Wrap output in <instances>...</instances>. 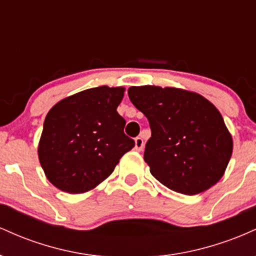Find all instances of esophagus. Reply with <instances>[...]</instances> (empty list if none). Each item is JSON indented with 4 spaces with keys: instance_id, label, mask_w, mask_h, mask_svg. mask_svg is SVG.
Segmentation results:
<instances>
[{
    "instance_id": "obj_1",
    "label": "esophagus",
    "mask_w": 256,
    "mask_h": 256,
    "mask_svg": "<svg viewBox=\"0 0 256 256\" xmlns=\"http://www.w3.org/2000/svg\"><path fill=\"white\" fill-rule=\"evenodd\" d=\"M134 148H136V150L138 152H140L144 148V140H143L142 137H137L136 140H134Z\"/></svg>"
}]
</instances>
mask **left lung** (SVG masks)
<instances>
[{
  "label": "left lung",
  "instance_id": "1",
  "mask_svg": "<svg viewBox=\"0 0 256 256\" xmlns=\"http://www.w3.org/2000/svg\"><path fill=\"white\" fill-rule=\"evenodd\" d=\"M128 98L149 122L144 161L168 189L196 195L224 174L232 137L222 114L198 94L152 85L131 86Z\"/></svg>",
  "mask_w": 256,
  "mask_h": 256
}]
</instances>
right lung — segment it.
<instances>
[{"label":"right lung","instance_id":"1","mask_svg":"<svg viewBox=\"0 0 256 256\" xmlns=\"http://www.w3.org/2000/svg\"><path fill=\"white\" fill-rule=\"evenodd\" d=\"M124 88L98 86L64 98L46 114L38 158L46 178L62 192H89L134 146L116 112Z\"/></svg>","mask_w":256,"mask_h":256}]
</instances>
